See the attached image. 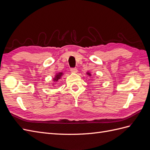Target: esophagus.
<instances>
[{
  "mask_svg": "<svg viewBox=\"0 0 150 150\" xmlns=\"http://www.w3.org/2000/svg\"><path fill=\"white\" fill-rule=\"evenodd\" d=\"M71 72L72 73H77L78 72V69L76 68H72V69H71Z\"/></svg>",
  "mask_w": 150,
  "mask_h": 150,
  "instance_id": "34e87169",
  "label": "esophagus"
}]
</instances>
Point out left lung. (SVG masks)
Here are the masks:
<instances>
[{
    "label": "left lung",
    "instance_id": "8db88e82",
    "mask_svg": "<svg viewBox=\"0 0 150 150\" xmlns=\"http://www.w3.org/2000/svg\"><path fill=\"white\" fill-rule=\"evenodd\" d=\"M86 74H87L89 75V76H91V74L90 72H87V73H86Z\"/></svg>",
    "mask_w": 150,
    "mask_h": 150
}]
</instances>
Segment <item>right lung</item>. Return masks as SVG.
<instances>
[{
    "mask_svg": "<svg viewBox=\"0 0 150 150\" xmlns=\"http://www.w3.org/2000/svg\"><path fill=\"white\" fill-rule=\"evenodd\" d=\"M63 76H64V73H63V72H57V73L55 74V76H54V77L53 78V80H52L53 83H52V86L56 85L58 83V81L62 78Z\"/></svg>",
    "mask_w": 150,
    "mask_h": 150,
    "instance_id": "obj_1",
    "label": "right lung"
}]
</instances>
